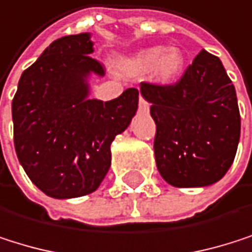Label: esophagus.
Returning <instances> with one entry per match:
<instances>
[{
    "mask_svg": "<svg viewBox=\"0 0 252 252\" xmlns=\"http://www.w3.org/2000/svg\"><path fill=\"white\" fill-rule=\"evenodd\" d=\"M139 110L142 113H148L149 112V103L143 97H140V100H139Z\"/></svg>",
    "mask_w": 252,
    "mask_h": 252,
    "instance_id": "34e87169",
    "label": "esophagus"
}]
</instances>
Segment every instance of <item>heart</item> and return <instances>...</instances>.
Here are the masks:
<instances>
[{"instance_id":"heart-1","label":"heart","mask_w":252,"mask_h":252,"mask_svg":"<svg viewBox=\"0 0 252 252\" xmlns=\"http://www.w3.org/2000/svg\"><path fill=\"white\" fill-rule=\"evenodd\" d=\"M185 65V58L181 49L164 46H152L137 52L125 63L130 73H145L152 68V77L158 83H172L179 77Z\"/></svg>"}]
</instances>
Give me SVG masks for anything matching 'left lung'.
<instances>
[{
    "label": "left lung",
    "mask_w": 252,
    "mask_h": 252,
    "mask_svg": "<svg viewBox=\"0 0 252 252\" xmlns=\"http://www.w3.org/2000/svg\"><path fill=\"white\" fill-rule=\"evenodd\" d=\"M140 94L157 125L154 152L163 179L178 188L218 182L241 137L236 91L220 58L202 50L176 83L142 82Z\"/></svg>",
    "instance_id": "left-lung-1"
}]
</instances>
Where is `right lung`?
<instances>
[{"label": "right lung", "instance_id": "1", "mask_svg": "<svg viewBox=\"0 0 252 252\" xmlns=\"http://www.w3.org/2000/svg\"><path fill=\"white\" fill-rule=\"evenodd\" d=\"M93 44L88 32L55 40L22 73L11 103L19 163L53 199L100 187L110 167V145L137 112L136 88L104 103L88 98V76H104L103 65L89 57Z\"/></svg>", "mask_w": 252, "mask_h": 252}]
</instances>
